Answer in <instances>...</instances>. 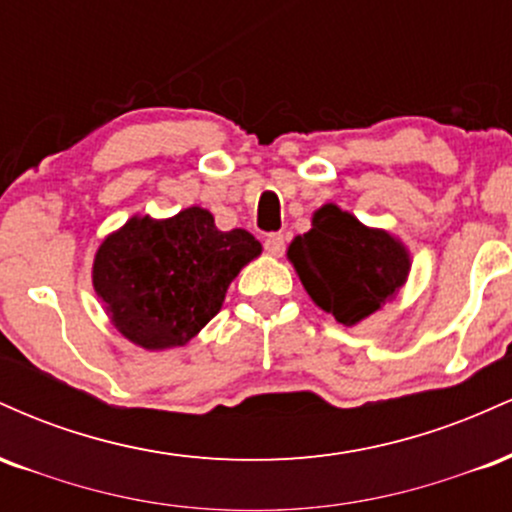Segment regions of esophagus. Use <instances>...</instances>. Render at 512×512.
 Segmentation results:
<instances>
[{
    "mask_svg": "<svg viewBox=\"0 0 512 512\" xmlns=\"http://www.w3.org/2000/svg\"><path fill=\"white\" fill-rule=\"evenodd\" d=\"M284 248H286L284 233H269V236L264 238V250H267L269 255L279 257L281 252H284Z\"/></svg>",
    "mask_w": 512,
    "mask_h": 512,
    "instance_id": "34e87169",
    "label": "esophagus"
}]
</instances>
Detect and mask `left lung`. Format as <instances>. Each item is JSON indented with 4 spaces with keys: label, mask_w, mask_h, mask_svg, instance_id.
Listing matches in <instances>:
<instances>
[{
    "label": "left lung",
    "mask_w": 512,
    "mask_h": 512,
    "mask_svg": "<svg viewBox=\"0 0 512 512\" xmlns=\"http://www.w3.org/2000/svg\"><path fill=\"white\" fill-rule=\"evenodd\" d=\"M305 291L342 325H356L392 298L409 274V255L390 233L366 228L334 204L289 248Z\"/></svg>",
    "instance_id": "left-lung-1"
}]
</instances>
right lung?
<instances>
[{
	"label": "right lung",
	"mask_w": 512,
	"mask_h": 512,
	"mask_svg": "<svg viewBox=\"0 0 512 512\" xmlns=\"http://www.w3.org/2000/svg\"><path fill=\"white\" fill-rule=\"evenodd\" d=\"M260 252L243 228L219 231L207 209L166 221L134 216L103 240L93 286L129 342L168 349L190 342L219 313L228 284Z\"/></svg>",
	"instance_id": "1"
}]
</instances>
